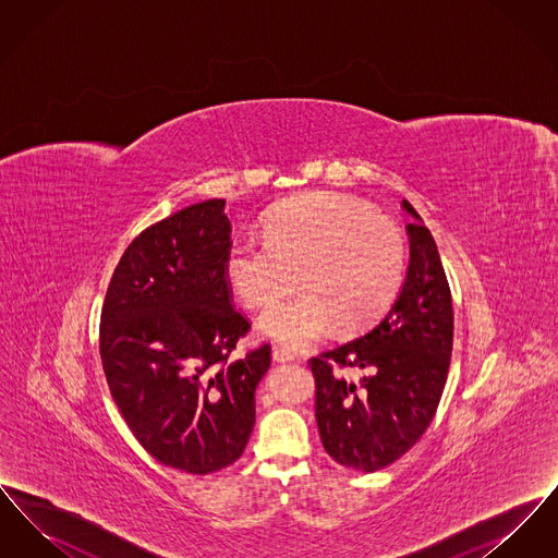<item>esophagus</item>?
I'll list each match as a JSON object with an SVG mask.
<instances>
[{"instance_id": "obj_1", "label": "esophagus", "mask_w": 558, "mask_h": 558, "mask_svg": "<svg viewBox=\"0 0 558 558\" xmlns=\"http://www.w3.org/2000/svg\"><path fill=\"white\" fill-rule=\"evenodd\" d=\"M271 357H274V362H292L294 360L291 351L282 345L271 347Z\"/></svg>"}]
</instances>
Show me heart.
Instances as JSON below:
<instances>
[{"label": "heart", "mask_w": 558, "mask_h": 558, "mask_svg": "<svg viewBox=\"0 0 558 558\" xmlns=\"http://www.w3.org/2000/svg\"><path fill=\"white\" fill-rule=\"evenodd\" d=\"M266 240L234 239L226 278L251 310L271 305L259 332L291 349L314 345L339 322L357 330L378 318L403 278V239L393 221L335 192H307L264 221Z\"/></svg>", "instance_id": "heart-1"}]
</instances>
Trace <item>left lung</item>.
<instances>
[{
	"label": "left lung",
	"mask_w": 558,
	"mask_h": 558,
	"mask_svg": "<svg viewBox=\"0 0 558 558\" xmlns=\"http://www.w3.org/2000/svg\"><path fill=\"white\" fill-rule=\"evenodd\" d=\"M410 266L396 303L355 341L310 360L319 439L339 464L374 473L410 450L430 425L450 371L453 310L437 244L414 207ZM335 367H362L357 384Z\"/></svg>",
	"instance_id": "8db88e82"
}]
</instances>
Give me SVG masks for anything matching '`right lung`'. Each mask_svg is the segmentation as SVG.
Wrapping results in <instances>:
<instances>
[{"mask_svg":"<svg viewBox=\"0 0 558 558\" xmlns=\"http://www.w3.org/2000/svg\"><path fill=\"white\" fill-rule=\"evenodd\" d=\"M223 205H190L135 236L100 322L102 368L125 423L153 458L192 475L242 456L271 362L267 343L230 357L251 324L232 307Z\"/></svg>","mask_w":558,"mask_h":558,"instance_id":"add662e5","label":"right lung"}]
</instances>
